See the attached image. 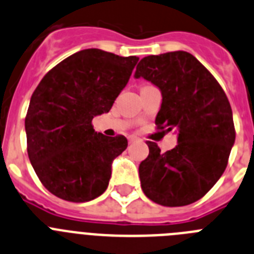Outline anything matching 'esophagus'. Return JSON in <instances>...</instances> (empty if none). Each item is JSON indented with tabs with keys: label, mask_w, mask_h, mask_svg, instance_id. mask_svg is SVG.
<instances>
[{
	"label": "esophagus",
	"mask_w": 254,
	"mask_h": 254,
	"mask_svg": "<svg viewBox=\"0 0 254 254\" xmlns=\"http://www.w3.org/2000/svg\"><path fill=\"white\" fill-rule=\"evenodd\" d=\"M127 140H129V143H133V142H135V140H138V138L134 135H130L129 138H127Z\"/></svg>",
	"instance_id": "esophagus-1"
}]
</instances>
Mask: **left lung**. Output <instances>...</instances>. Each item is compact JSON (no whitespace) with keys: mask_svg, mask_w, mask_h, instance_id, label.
Returning <instances> with one entry per match:
<instances>
[{"mask_svg":"<svg viewBox=\"0 0 254 254\" xmlns=\"http://www.w3.org/2000/svg\"><path fill=\"white\" fill-rule=\"evenodd\" d=\"M134 78L160 89L162 103L154 123L178 134V144L166 152L147 142L149 154L139 165L143 191L166 207L193 203L221 178L235 142L228 97L212 74L185 51L144 57Z\"/></svg>","mask_w":254,"mask_h":254,"instance_id":"left-lung-1","label":"left lung"}]
</instances>
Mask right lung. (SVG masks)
Listing matches in <instances>:
<instances>
[{
    "instance_id": "1",
    "label": "right lung",
    "mask_w": 254,
    "mask_h": 254,
    "mask_svg": "<svg viewBox=\"0 0 254 254\" xmlns=\"http://www.w3.org/2000/svg\"><path fill=\"white\" fill-rule=\"evenodd\" d=\"M139 57L88 48L45 75L25 118L28 156L46 189L69 202H88L109 187L124 135L94 131L92 120L111 110Z\"/></svg>"
}]
</instances>
